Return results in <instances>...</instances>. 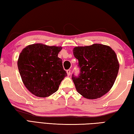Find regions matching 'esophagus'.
Segmentation results:
<instances>
[{
    "label": "esophagus",
    "instance_id": "obj_1",
    "mask_svg": "<svg viewBox=\"0 0 134 134\" xmlns=\"http://www.w3.org/2000/svg\"><path fill=\"white\" fill-rule=\"evenodd\" d=\"M66 72H67V74L68 76H69L70 75V69H68L66 70Z\"/></svg>",
    "mask_w": 134,
    "mask_h": 134
}]
</instances>
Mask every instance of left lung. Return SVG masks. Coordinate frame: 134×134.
<instances>
[{
  "label": "left lung",
  "instance_id": "left-lung-1",
  "mask_svg": "<svg viewBox=\"0 0 134 134\" xmlns=\"http://www.w3.org/2000/svg\"><path fill=\"white\" fill-rule=\"evenodd\" d=\"M80 68L72 75L76 89L89 99L100 98L109 91L117 78L119 64L115 52L107 45L94 44L73 50Z\"/></svg>",
  "mask_w": 134,
  "mask_h": 134
}]
</instances>
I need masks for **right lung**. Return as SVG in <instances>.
Returning a JSON list of instances; mask_svg holds the SVG:
<instances>
[{"label": "right lung", "instance_id": "right-lung-1", "mask_svg": "<svg viewBox=\"0 0 134 134\" xmlns=\"http://www.w3.org/2000/svg\"><path fill=\"white\" fill-rule=\"evenodd\" d=\"M62 47L32 44L19 55L17 65L24 85L32 94L48 97L56 92L67 76L62 59L58 57Z\"/></svg>", "mask_w": 134, "mask_h": 134}]
</instances>
